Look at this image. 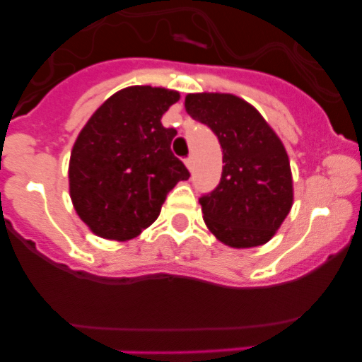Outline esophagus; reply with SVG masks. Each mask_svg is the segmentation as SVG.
<instances>
[{"mask_svg": "<svg viewBox=\"0 0 362 362\" xmlns=\"http://www.w3.org/2000/svg\"><path fill=\"white\" fill-rule=\"evenodd\" d=\"M184 163H185V166L189 168V171H192V168H194V159H192L191 156H189V158L184 159Z\"/></svg>", "mask_w": 362, "mask_h": 362, "instance_id": "obj_1", "label": "esophagus"}]
</instances>
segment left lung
Wrapping results in <instances>:
<instances>
[{
	"instance_id": "1",
	"label": "left lung",
	"mask_w": 362,
	"mask_h": 362,
	"mask_svg": "<svg viewBox=\"0 0 362 362\" xmlns=\"http://www.w3.org/2000/svg\"><path fill=\"white\" fill-rule=\"evenodd\" d=\"M185 110L210 127L222 147V177L199 198L204 224L235 249L264 245L293 206V175L282 141L242 98L187 94Z\"/></svg>"
}]
</instances>
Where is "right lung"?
<instances>
[{
  "instance_id": "add662e5",
  "label": "right lung",
  "mask_w": 362,
  "mask_h": 362,
  "mask_svg": "<svg viewBox=\"0 0 362 362\" xmlns=\"http://www.w3.org/2000/svg\"><path fill=\"white\" fill-rule=\"evenodd\" d=\"M177 90L134 86L119 90L93 113L69 158V196L94 235L126 242L159 217L168 192L191 177L171 152L173 127L164 112Z\"/></svg>"
}]
</instances>
